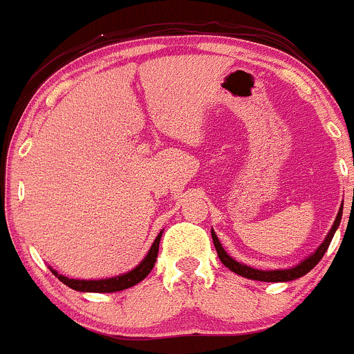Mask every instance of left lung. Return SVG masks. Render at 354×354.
<instances>
[{
    "mask_svg": "<svg viewBox=\"0 0 354 354\" xmlns=\"http://www.w3.org/2000/svg\"><path fill=\"white\" fill-rule=\"evenodd\" d=\"M341 218H342V208L339 209L337 216H335L334 220V225L330 227V230H328V234L325 236L324 243L320 244V246L317 248V250L313 251V253L310 254V257L304 258L303 261H299V263L295 265V267L291 268H277V270H258V268H253L250 267V265H244V263H239L237 260H234L232 257H229L227 254V251L223 250V246L220 244L218 237H216V234L212 230V237H213V244H215V250H216V254H218L220 261H222L223 265H225L229 270H232L234 274L241 275V277H246V279H251V281H261V282H289V281H295V279H299L303 277V275H306L308 272L311 270V268L315 267V265L318 263V261L322 260V257L325 254V251H327L328 244H330L332 237H334L335 230H337L339 223H341Z\"/></svg>",
    "mask_w": 354,
    "mask_h": 354,
    "instance_id": "1",
    "label": "left lung"
}]
</instances>
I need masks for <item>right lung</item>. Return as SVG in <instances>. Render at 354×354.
<instances>
[{
  "instance_id": "obj_1",
  "label": "right lung",
  "mask_w": 354,
  "mask_h": 354,
  "mask_svg": "<svg viewBox=\"0 0 354 354\" xmlns=\"http://www.w3.org/2000/svg\"><path fill=\"white\" fill-rule=\"evenodd\" d=\"M162 232L156 236L155 243L151 244L149 248L148 254L142 258L141 263L138 267H134L132 270L125 272V274L115 275V277H108V279H97V281H84V279H68L65 275L58 274L57 270L51 268L55 275L58 277V281H62L63 284L68 286L70 289L73 291H80V292H117V291H124V289L132 288V286L139 284L141 281H145L148 277L149 272L153 270L155 267V261L158 258V248H160V239H162Z\"/></svg>"
}]
</instances>
